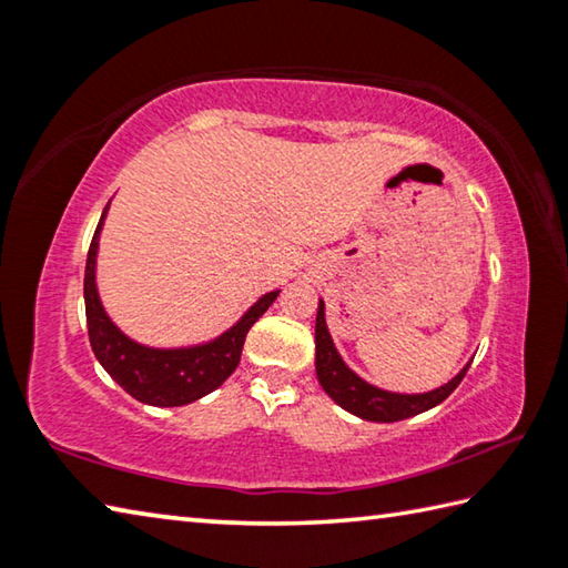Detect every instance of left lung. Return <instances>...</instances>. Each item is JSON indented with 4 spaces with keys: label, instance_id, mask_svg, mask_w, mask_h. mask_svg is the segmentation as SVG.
<instances>
[{
    "label": "left lung",
    "instance_id": "obj_1",
    "mask_svg": "<svg viewBox=\"0 0 568 568\" xmlns=\"http://www.w3.org/2000/svg\"><path fill=\"white\" fill-rule=\"evenodd\" d=\"M471 363L464 365L459 373L449 379L447 385L429 392H417V395H405V392H389L365 383L363 377L353 373L339 357L337 347L329 337L325 323V303L320 301L315 317V373L317 383L327 392L329 399H335L339 407L347 409L349 415L367 422H399L407 417L422 415L439 402H445L452 392L457 389L462 377L467 375Z\"/></svg>",
    "mask_w": 568,
    "mask_h": 568
}]
</instances>
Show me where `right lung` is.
Listing matches in <instances>:
<instances>
[{"instance_id": "right-lung-1", "label": "right lung", "mask_w": 568, "mask_h": 568, "mask_svg": "<svg viewBox=\"0 0 568 568\" xmlns=\"http://www.w3.org/2000/svg\"><path fill=\"white\" fill-rule=\"evenodd\" d=\"M109 205L101 213L94 241H91L87 273H84V303L89 343L101 367L106 369L116 385L129 392L133 399L151 407H181L201 399L221 387L241 363L243 343L253 323L261 317L281 291L265 293L219 337L209 343L185 347H151L121 333L109 317L97 287V255L99 239L104 229Z\"/></svg>"}]
</instances>
